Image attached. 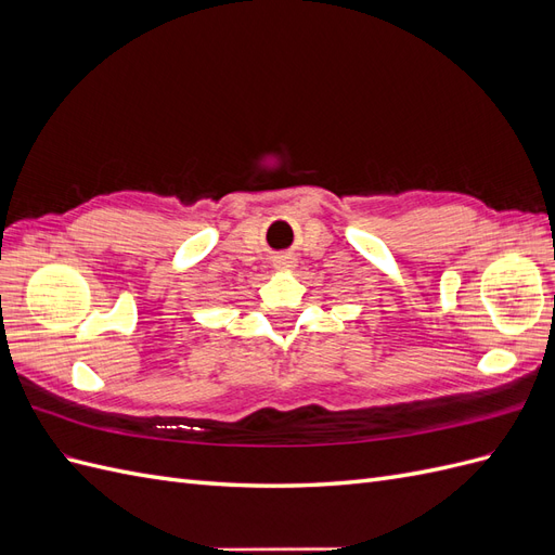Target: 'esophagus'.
<instances>
[{
	"label": "esophagus",
	"instance_id": "34e87169",
	"mask_svg": "<svg viewBox=\"0 0 555 555\" xmlns=\"http://www.w3.org/2000/svg\"><path fill=\"white\" fill-rule=\"evenodd\" d=\"M296 259L292 255H282L275 259V268H282V271H287V268H294Z\"/></svg>",
	"mask_w": 555,
	"mask_h": 555
}]
</instances>
